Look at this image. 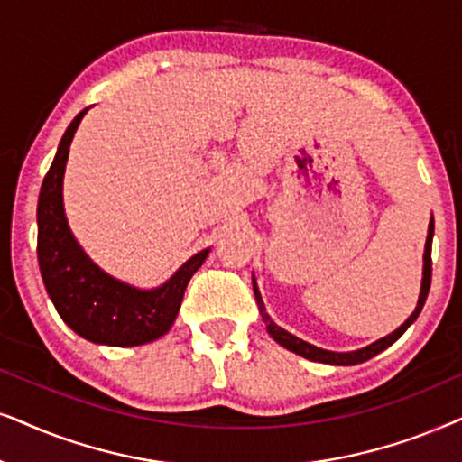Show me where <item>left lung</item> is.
<instances>
[{"instance_id":"obj_1","label":"left lung","mask_w":462,"mask_h":462,"mask_svg":"<svg viewBox=\"0 0 462 462\" xmlns=\"http://www.w3.org/2000/svg\"><path fill=\"white\" fill-rule=\"evenodd\" d=\"M433 232H435V221L431 217V224H429V236H427V247H424V273H422V289H420V298H418V306L416 310L411 312V317L405 321L402 328L397 331H393V334L384 336L383 340L370 344V346L361 348V350H353V353H331V350H323V348H317L312 346V344L300 340V337H295L291 334H287L285 329H281L279 325H274L270 321L268 312H266V306L262 302V295L257 291V285L254 281V293H255V302L260 306V312H262V319L263 323H266V329L268 334L274 337L276 342L281 344V346H285L287 350H293L295 355H302L306 359L310 361H321V364H329V365H356V364H364V361L372 359V356H376L378 353H383L384 348H389L393 342H397L399 337L403 336V331L410 328L411 323L416 321L418 315H420L424 302H427V295H429V289H431V243H433Z\"/></svg>"}]
</instances>
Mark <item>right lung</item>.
<instances>
[{"label":"right lung","instance_id":"add662e5","mask_svg":"<svg viewBox=\"0 0 462 462\" xmlns=\"http://www.w3.org/2000/svg\"><path fill=\"white\" fill-rule=\"evenodd\" d=\"M88 109H82L60 139L38 200V262L54 309L86 340L107 346H139L164 336L180 312L183 291L207 260L208 249L183 263L171 281L139 291L112 279L92 263L67 226L63 175L73 133Z\"/></svg>","mask_w":462,"mask_h":462}]
</instances>
